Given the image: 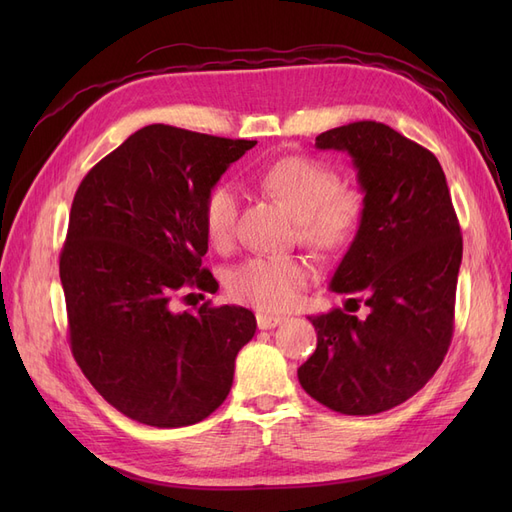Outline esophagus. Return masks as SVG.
Listing matches in <instances>:
<instances>
[{"label": "esophagus", "mask_w": 512, "mask_h": 512, "mask_svg": "<svg viewBox=\"0 0 512 512\" xmlns=\"http://www.w3.org/2000/svg\"><path fill=\"white\" fill-rule=\"evenodd\" d=\"M284 316H275V314H267V312H258L256 314V322H258V329H273L277 324L284 322Z\"/></svg>", "instance_id": "1"}]
</instances>
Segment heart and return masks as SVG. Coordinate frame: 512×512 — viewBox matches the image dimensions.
I'll list each match as a JSON object with an SVG mask.
<instances>
[{
	"instance_id": "obj_1",
	"label": "heart",
	"mask_w": 512,
	"mask_h": 512,
	"mask_svg": "<svg viewBox=\"0 0 512 512\" xmlns=\"http://www.w3.org/2000/svg\"><path fill=\"white\" fill-rule=\"evenodd\" d=\"M260 185L297 215L299 235L320 252H335L352 241L365 213V194L339 185L337 170L322 160L286 156L260 170ZM239 194L220 183L203 203V228L209 243L224 250L232 243ZM312 265L301 256H252L230 271L228 290L243 303L267 312L286 309L312 280Z\"/></svg>"
}]
</instances>
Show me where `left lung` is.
<instances>
[{"label": "left lung", "mask_w": 512, "mask_h": 512, "mask_svg": "<svg viewBox=\"0 0 512 512\" xmlns=\"http://www.w3.org/2000/svg\"><path fill=\"white\" fill-rule=\"evenodd\" d=\"M316 147L348 151L359 170L365 213L331 290L354 294L346 305L365 301L369 312L309 316L318 346L297 374L318 404L369 416L404 404L444 361L461 230L438 158L404 134L354 121L316 136Z\"/></svg>", "instance_id": "left-lung-1"}]
</instances>
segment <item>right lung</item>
I'll list each match as a JSON object with an SVG mask.
<instances>
[{"label":"right lung","instance_id":"add662e5","mask_svg":"<svg viewBox=\"0 0 512 512\" xmlns=\"http://www.w3.org/2000/svg\"><path fill=\"white\" fill-rule=\"evenodd\" d=\"M256 141L153 123L89 170L59 254L70 348L91 386L121 414L185 427L230 393L239 350L256 333L245 307L173 312L183 288L218 290L203 269V203ZM190 297V294H188Z\"/></svg>","mask_w":512,"mask_h":512}]
</instances>
